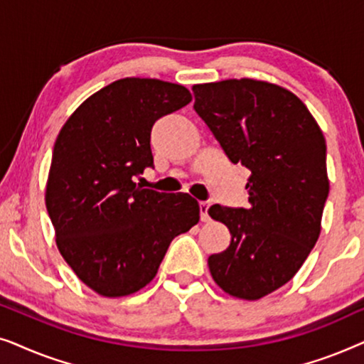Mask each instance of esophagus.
<instances>
[{"mask_svg": "<svg viewBox=\"0 0 364 364\" xmlns=\"http://www.w3.org/2000/svg\"><path fill=\"white\" fill-rule=\"evenodd\" d=\"M210 205H212L210 200H205V202L198 203V207H200V220L202 222L210 220V215H208V208H210Z\"/></svg>", "mask_w": 364, "mask_h": 364, "instance_id": "34e87169", "label": "esophagus"}]
</instances>
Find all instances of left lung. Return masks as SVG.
I'll return each instance as SVG.
<instances>
[{"label": "left lung", "instance_id": "left-lung-1", "mask_svg": "<svg viewBox=\"0 0 364 364\" xmlns=\"http://www.w3.org/2000/svg\"><path fill=\"white\" fill-rule=\"evenodd\" d=\"M192 91L227 157L252 172L250 205L208 208L232 235L208 268L228 295L260 300L295 277L320 237L330 192L325 137L305 104L277 84L243 77Z\"/></svg>", "mask_w": 364, "mask_h": 364}]
</instances>
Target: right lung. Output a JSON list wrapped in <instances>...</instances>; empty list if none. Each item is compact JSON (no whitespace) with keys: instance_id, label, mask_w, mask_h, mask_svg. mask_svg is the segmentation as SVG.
Instances as JSON below:
<instances>
[{"instance_id":"obj_1","label":"right lung","mask_w":364,"mask_h":364,"mask_svg":"<svg viewBox=\"0 0 364 364\" xmlns=\"http://www.w3.org/2000/svg\"><path fill=\"white\" fill-rule=\"evenodd\" d=\"M191 101L181 84L119 79L86 99L59 132L46 208L63 258L99 295L146 287L173 238L200 218L187 193L168 198L134 182L154 166V122Z\"/></svg>"}]
</instances>
